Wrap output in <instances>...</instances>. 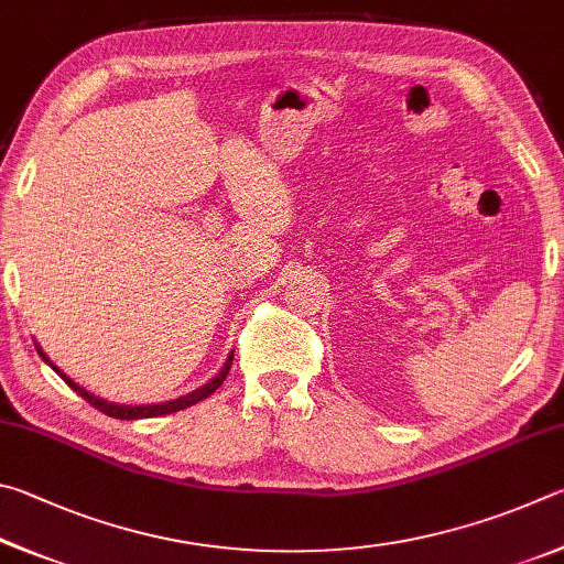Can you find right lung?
Masks as SVG:
<instances>
[{"instance_id":"right-lung-1","label":"right lung","mask_w":564,"mask_h":564,"mask_svg":"<svg viewBox=\"0 0 564 564\" xmlns=\"http://www.w3.org/2000/svg\"><path fill=\"white\" fill-rule=\"evenodd\" d=\"M36 351H39V357H42V359L48 364V367H52V369L58 373V377H62V379L68 383V387H72V389L78 393V397L86 399L88 403H91L94 409H98L101 413H106V416H113V419H121V421L165 416V413H175V411H183V409H187V406H193V403L207 399V397H210L213 391L220 389V387H223V381H225V377H227V371H230V367H232V354H230V357H227V361H225V367L220 369V373H217V377H213L210 381H207L205 387L195 389V391H191V393H185V397H177V399H173V401H165V403H151V406H123V403H111V401H104V399L94 397V393H88L86 389H82V387H78V383H74L72 379H68L62 369H56L54 364L46 359V354H44L42 349L36 347Z\"/></svg>"}]
</instances>
